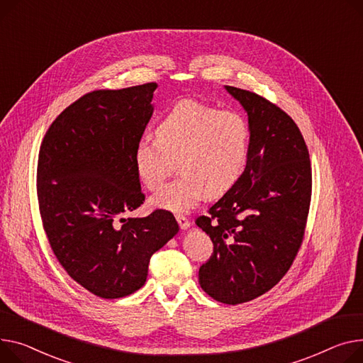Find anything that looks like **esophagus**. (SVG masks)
Returning <instances> with one entry per match:
<instances>
[{
  "label": "esophagus",
  "instance_id": "obj_1",
  "mask_svg": "<svg viewBox=\"0 0 363 363\" xmlns=\"http://www.w3.org/2000/svg\"><path fill=\"white\" fill-rule=\"evenodd\" d=\"M177 220H178V223H179V228L184 229V230L191 226V222L186 219L185 216H182V214H178V216H177Z\"/></svg>",
  "mask_w": 363,
  "mask_h": 363
}]
</instances>
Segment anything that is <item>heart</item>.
<instances>
[{
    "instance_id": "1",
    "label": "heart",
    "mask_w": 363,
    "mask_h": 363,
    "mask_svg": "<svg viewBox=\"0 0 363 363\" xmlns=\"http://www.w3.org/2000/svg\"><path fill=\"white\" fill-rule=\"evenodd\" d=\"M251 149V128L244 115L199 101H182L166 112L156 137L143 135L133 160L138 179L156 189L178 162L181 175L150 199L156 208L186 213L206 196L222 197L242 177Z\"/></svg>"
}]
</instances>
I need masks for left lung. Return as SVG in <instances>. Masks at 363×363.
Segmentation results:
<instances>
[{
	"label": "left lung",
	"mask_w": 363,
	"mask_h": 363,
	"mask_svg": "<svg viewBox=\"0 0 363 363\" xmlns=\"http://www.w3.org/2000/svg\"><path fill=\"white\" fill-rule=\"evenodd\" d=\"M225 89L248 115L251 149L242 177L196 220L214 247L199 281L217 302L238 305L269 292L291 269L303 239L312 174L291 116L257 93Z\"/></svg>",
	"instance_id": "obj_1"
}]
</instances>
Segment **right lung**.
Here are the masks:
<instances>
[{"label": "right lung", "mask_w": 363, "mask_h": 363, "mask_svg": "<svg viewBox=\"0 0 363 363\" xmlns=\"http://www.w3.org/2000/svg\"><path fill=\"white\" fill-rule=\"evenodd\" d=\"M156 87L90 91L57 116L40 144L38 200L48 240L69 277L104 299L138 291L152 255L179 230L166 210L123 217L144 201L133 153Z\"/></svg>", "instance_id": "add662e5"}]
</instances>
